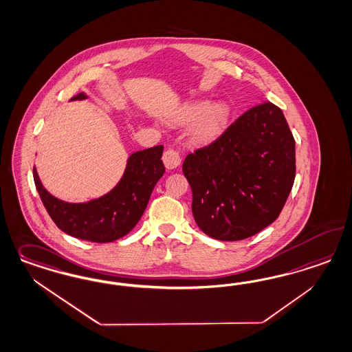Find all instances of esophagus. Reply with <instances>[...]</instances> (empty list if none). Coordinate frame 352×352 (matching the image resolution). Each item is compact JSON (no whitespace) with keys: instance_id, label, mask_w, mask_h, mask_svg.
<instances>
[{"instance_id":"1","label":"esophagus","mask_w":352,"mask_h":352,"mask_svg":"<svg viewBox=\"0 0 352 352\" xmlns=\"http://www.w3.org/2000/svg\"><path fill=\"white\" fill-rule=\"evenodd\" d=\"M162 159H163V163H164L166 168H168V170H173L180 164V155L175 148L166 150Z\"/></svg>"}]
</instances>
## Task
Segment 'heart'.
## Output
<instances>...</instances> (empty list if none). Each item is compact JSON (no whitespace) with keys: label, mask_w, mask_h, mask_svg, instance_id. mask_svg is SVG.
Masks as SVG:
<instances>
[{"label":"heart","mask_w":352,"mask_h":352,"mask_svg":"<svg viewBox=\"0 0 352 352\" xmlns=\"http://www.w3.org/2000/svg\"><path fill=\"white\" fill-rule=\"evenodd\" d=\"M172 120L177 125L194 124V140L199 144H208L226 132L230 120V107L223 101L212 103L208 100H198L184 104Z\"/></svg>","instance_id":"1"}]
</instances>
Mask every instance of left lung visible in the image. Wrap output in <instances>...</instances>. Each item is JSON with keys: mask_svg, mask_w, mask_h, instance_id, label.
<instances>
[{"mask_svg": "<svg viewBox=\"0 0 352 352\" xmlns=\"http://www.w3.org/2000/svg\"><path fill=\"white\" fill-rule=\"evenodd\" d=\"M193 216L207 236L249 239L272 224L295 179V141L280 107H251L182 164Z\"/></svg>", "mask_w": 352, "mask_h": 352, "instance_id": "obj_1", "label": "left lung"}]
</instances>
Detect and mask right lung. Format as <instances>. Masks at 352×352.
<instances>
[{
	"label": "right lung",
	"mask_w": 352,
	"mask_h": 352,
	"mask_svg": "<svg viewBox=\"0 0 352 352\" xmlns=\"http://www.w3.org/2000/svg\"><path fill=\"white\" fill-rule=\"evenodd\" d=\"M79 93L71 100H85ZM163 146L132 154L124 175L110 193L88 204H67L46 190L34 168V180L46 211L60 230L76 239L97 243L122 239L136 227L151 192L164 173Z\"/></svg>",
	"instance_id": "add662e5"
}]
</instances>
